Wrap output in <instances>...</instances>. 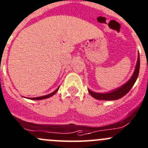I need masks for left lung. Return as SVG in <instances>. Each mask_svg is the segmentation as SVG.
Returning <instances> with one entry per match:
<instances>
[{"instance_id":"8db88e82","label":"left lung","mask_w":148,"mask_h":148,"mask_svg":"<svg viewBox=\"0 0 148 148\" xmlns=\"http://www.w3.org/2000/svg\"><path fill=\"white\" fill-rule=\"evenodd\" d=\"M139 70H140V55L138 53V60H137V63L136 65V68H135L134 72H133V75L130 77V79L122 85L119 88L113 89L112 91H108V92L105 93H97L94 92V91H91V90L88 89L89 94L91 95V96L94 98V99H98V100H103V101H114L117 100V99H121V98L123 97L125 94L130 91L132 87L133 86L134 84L136 83L137 79H138V74H139Z\"/></svg>"}]
</instances>
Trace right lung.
<instances>
[{
	"instance_id": "right-lung-1",
	"label": "right lung",
	"mask_w": 148,
	"mask_h": 148,
	"mask_svg": "<svg viewBox=\"0 0 148 148\" xmlns=\"http://www.w3.org/2000/svg\"><path fill=\"white\" fill-rule=\"evenodd\" d=\"M59 88H60V86L58 87V88H57V89L55 90V91H53L52 93H51V94H47V95H45V96H39V97H35V98H29V99H31V100H42V99H48V98L51 97V96H53L54 94H56V92H57V91L59 90Z\"/></svg>"
}]
</instances>
